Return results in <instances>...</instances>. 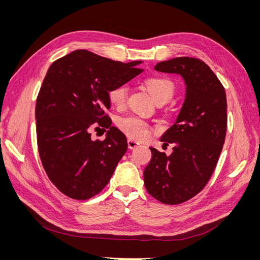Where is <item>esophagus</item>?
<instances>
[{
    "label": "esophagus",
    "instance_id": "esophagus-1",
    "mask_svg": "<svg viewBox=\"0 0 260 260\" xmlns=\"http://www.w3.org/2000/svg\"><path fill=\"white\" fill-rule=\"evenodd\" d=\"M139 145H140V143L137 142V141L132 140V139H128V147H129L130 149L136 148V147H138Z\"/></svg>",
    "mask_w": 260,
    "mask_h": 260
}]
</instances>
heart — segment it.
Returning <instances> with one entry per match:
<instances>
[{
	"label": "heart",
	"mask_w": 260,
	"mask_h": 260,
	"mask_svg": "<svg viewBox=\"0 0 260 260\" xmlns=\"http://www.w3.org/2000/svg\"><path fill=\"white\" fill-rule=\"evenodd\" d=\"M144 84L156 103H159V102L167 103L175 93L174 82L164 77H151L145 80ZM127 84H117L108 91V100L116 107L123 106L127 101ZM118 127L129 138L135 140L144 139L151 131L149 124L139 117L120 118L118 120Z\"/></svg>",
	"instance_id": "b5f03b06"
}]
</instances>
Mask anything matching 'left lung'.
<instances>
[{"label": "left lung", "mask_w": 260, "mask_h": 260, "mask_svg": "<svg viewBox=\"0 0 260 260\" xmlns=\"http://www.w3.org/2000/svg\"><path fill=\"white\" fill-rule=\"evenodd\" d=\"M177 74L185 83V100L175 124L164 133V144L174 143L167 156L151 147L144 185L154 199L177 205L199 194L209 181L222 151L226 132L225 91L203 60L176 57L155 66Z\"/></svg>", "instance_id": "1"}]
</instances>
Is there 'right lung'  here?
<instances>
[{"label": "right lung", "instance_id": "1", "mask_svg": "<svg viewBox=\"0 0 260 260\" xmlns=\"http://www.w3.org/2000/svg\"><path fill=\"white\" fill-rule=\"evenodd\" d=\"M141 62L77 50L46 73L36 104L38 149L51 182L68 198L84 201L99 194L127 152L125 136L106 115L108 91L142 73ZM96 124L110 129L104 141L90 140L89 128Z\"/></svg>", "mask_w": 260, "mask_h": 260}]
</instances>
